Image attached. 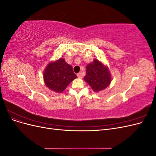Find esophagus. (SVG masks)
<instances>
[{"instance_id":"esophagus-1","label":"esophagus","mask_w":156,"mask_h":156,"mask_svg":"<svg viewBox=\"0 0 156 156\" xmlns=\"http://www.w3.org/2000/svg\"><path fill=\"white\" fill-rule=\"evenodd\" d=\"M77 77H78L79 78H82V77H83V75H82L81 73H78L77 74Z\"/></svg>"}]
</instances>
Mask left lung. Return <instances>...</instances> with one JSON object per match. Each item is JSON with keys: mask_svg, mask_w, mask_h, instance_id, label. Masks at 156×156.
<instances>
[{"mask_svg": "<svg viewBox=\"0 0 156 156\" xmlns=\"http://www.w3.org/2000/svg\"><path fill=\"white\" fill-rule=\"evenodd\" d=\"M85 81L92 87L94 92H99L106 88L111 81L108 69L97 59L87 66Z\"/></svg>", "mask_w": 156, "mask_h": 156, "instance_id": "8db88e82", "label": "left lung"}]
</instances>
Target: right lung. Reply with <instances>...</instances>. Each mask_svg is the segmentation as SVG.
I'll return each instance as SVG.
<instances>
[{
    "mask_svg": "<svg viewBox=\"0 0 156 156\" xmlns=\"http://www.w3.org/2000/svg\"><path fill=\"white\" fill-rule=\"evenodd\" d=\"M77 77L73 72L72 66L66 62L63 58L49 63L44 73L47 87L57 93L62 92L68 84Z\"/></svg>",
    "mask_w": 156,
    "mask_h": 156,
    "instance_id": "add662e5",
    "label": "right lung"
}]
</instances>
